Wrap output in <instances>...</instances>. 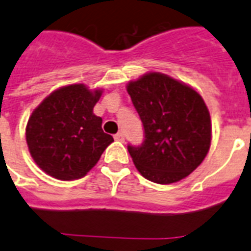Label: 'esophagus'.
Wrapping results in <instances>:
<instances>
[{
  "mask_svg": "<svg viewBox=\"0 0 251 251\" xmlns=\"http://www.w3.org/2000/svg\"><path fill=\"white\" fill-rule=\"evenodd\" d=\"M115 139L119 140V142H124V140H125V134H124L122 131L117 132V134L115 135Z\"/></svg>",
  "mask_w": 251,
  "mask_h": 251,
  "instance_id": "34e87169",
  "label": "esophagus"
}]
</instances>
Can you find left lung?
<instances>
[{"label": "left lung", "mask_w": 251, "mask_h": 251, "mask_svg": "<svg viewBox=\"0 0 251 251\" xmlns=\"http://www.w3.org/2000/svg\"><path fill=\"white\" fill-rule=\"evenodd\" d=\"M144 129L140 146H127L144 178L170 184L188 176L210 148L211 122L199 93L161 73L127 85Z\"/></svg>", "instance_id": "1"}]
</instances>
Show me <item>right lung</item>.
I'll list each match as a JSON object with an SVG mask.
<instances>
[{"label":"right lung","mask_w":251,"mask_h":251,"mask_svg":"<svg viewBox=\"0 0 251 251\" xmlns=\"http://www.w3.org/2000/svg\"><path fill=\"white\" fill-rule=\"evenodd\" d=\"M101 95L85 85L54 91L33 111L26 125V143L34 162L60 180L82 178L113 142L93 113Z\"/></svg>","instance_id":"obj_1"}]
</instances>
